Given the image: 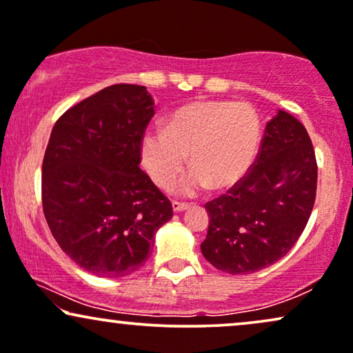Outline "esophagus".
<instances>
[{
    "mask_svg": "<svg viewBox=\"0 0 353 353\" xmlns=\"http://www.w3.org/2000/svg\"><path fill=\"white\" fill-rule=\"evenodd\" d=\"M172 208H173V211L175 212H181V211H186L190 208V204H186V203H180V201H173L172 203Z\"/></svg>",
    "mask_w": 353,
    "mask_h": 353,
    "instance_id": "1",
    "label": "esophagus"
}]
</instances>
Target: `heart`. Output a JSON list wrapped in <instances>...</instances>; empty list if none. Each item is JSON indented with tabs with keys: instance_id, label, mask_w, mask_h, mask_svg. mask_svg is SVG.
Segmentation results:
<instances>
[{
	"instance_id": "1",
	"label": "heart",
	"mask_w": 353,
	"mask_h": 353,
	"mask_svg": "<svg viewBox=\"0 0 353 353\" xmlns=\"http://www.w3.org/2000/svg\"><path fill=\"white\" fill-rule=\"evenodd\" d=\"M262 136L259 114L249 103H191L175 111L167 129H149L141 141V159L155 185L168 188L185 163L193 168L173 186L193 196L211 185L224 190L247 175Z\"/></svg>"
}]
</instances>
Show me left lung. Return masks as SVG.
<instances>
[{"label":"left lung","mask_w":353,"mask_h":353,"mask_svg":"<svg viewBox=\"0 0 353 353\" xmlns=\"http://www.w3.org/2000/svg\"><path fill=\"white\" fill-rule=\"evenodd\" d=\"M317 163L310 134L278 111L265 128L255 163L223 196L206 203L204 259L221 272L249 275L293 249L316 199Z\"/></svg>","instance_id":"left-lung-1"}]
</instances>
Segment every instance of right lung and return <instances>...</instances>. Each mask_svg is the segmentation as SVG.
<instances>
[{
	"instance_id": "1",
	"label": "right lung",
	"mask_w": 353,
	"mask_h": 353,
	"mask_svg": "<svg viewBox=\"0 0 353 353\" xmlns=\"http://www.w3.org/2000/svg\"><path fill=\"white\" fill-rule=\"evenodd\" d=\"M154 111L145 86L119 83L59 117L42 162V208L57 243L104 278L134 273L149 259L172 203L139 168Z\"/></svg>"
}]
</instances>
